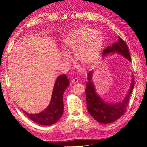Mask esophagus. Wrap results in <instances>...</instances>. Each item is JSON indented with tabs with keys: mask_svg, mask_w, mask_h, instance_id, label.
Listing matches in <instances>:
<instances>
[{
	"mask_svg": "<svg viewBox=\"0 0 147 147\" xmlns=\"http://www.w3.org/2000/svg\"><path fill=\"white\" fill-rule=\"evenodd\" d=\"M71 82L73 83H78V79L74 78H72L71 79Z\"/></svg>",
	"mask_w": 147,
	"mask_h": 147,
	"instance_id": "obj_1",
	"label": "esophagus"
}]
</instances>
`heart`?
<instances>
[{"mask_svg":"<svg viewBox=\"0 0 147 147\" xmlns=\"http://www.w3.org/2000/svg\"><path fill=\"white\" fill-rule=\"evenodd\" d=\"M103 43V36L99 30L84 27L67 34L63 40L64 48L74 51V57L81 63L89 64L95 61L99 55ZM65 59L68 58L65 55Z\"/></svg>","mask_w":147,"mask_h":147,"instance_id":"obj_1","label":"heart"}]
</instances>
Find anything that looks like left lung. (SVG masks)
<instances>
[{
    "mask_svg": "<svg viewBox=\"0 0 147 147\" xmlns=\"http://www.w3.org/2000/svg\"><path fill=\"white\" fill-rule=\"evenodd\" d=\"M115 52L121 54L129 61H131L127 46L126 42L120 37H119V41L111 46H108L104 50L102 54L105 56L107 54ZM92 73L93 71H90L88 73V80L86 83V89L85 92L88 110L91 116L99 123L103 124L113 123L118 120L126 111L130 97L134 87V78H133L132 79V83L127 95L122 102L117 104H108L102 101L101 98L96 93L95 87L91 82Z\"/></svg>",
    "mask_w": 147,
    "mask_h": 147,
    "instance_id": "obj_1",
    "label": "left lung"
}]
</instances>
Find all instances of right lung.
<instances>
[{
	"label": "right lung",
	"instance_id": "obj_1",
	"mask_svg": "<svg viewBox=\"0 0 147 147\" xmlns=\"http://www.w3.org/2000/svg\"><path fill=\"white\" fill-rule=\"evenodd\" d=\"M69 80L65 74L57 78L52 92L50 104L43 111L38 114H28L22 110L28 117L38 124L50 126L55 123L62 116L64 112L63 94L69 86Z\"/></svg>",
	"mask_w": 147,
	"mask_h": 147
}]
</instances>
